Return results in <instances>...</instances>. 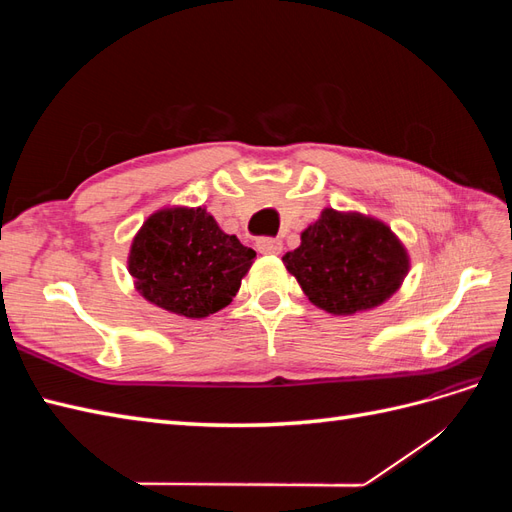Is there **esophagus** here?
Segmentation results:
<instances>
[{
	"mask_svg": "<svg viewBox=\"0 0 512 512\" xmlns=\"http://www.w3.org/2000/svg\"><path fill=\"white\" fill-rule=\"evenodd\" d=\"M256 250L260 254H280L284 250V245L280 239H271V237H262L256 241Z\"/></svg>",
	"mask_w": 512,
	"mask_h": 512,
	"instance_id": "1",
	"label": "esophagus"
}]
</instances>
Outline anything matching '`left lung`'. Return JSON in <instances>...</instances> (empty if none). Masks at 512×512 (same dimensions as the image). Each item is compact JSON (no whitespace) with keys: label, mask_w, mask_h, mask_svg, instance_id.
<instances>
[{"label":"left lung","mask_w":512,"mask_h":512,"mask_svg":"<svg viewBox=\"0 0 512 512\" xmlns=\"http://www.w3.org/2000/svg\"><path fill=\"white\" fill-rule=\"evenodd\" d=\"M284 265L316 307L352 316L393 297L410 271V254L382 220L324 207Z\"/></svg>","instance_id":"1"}]
</instances>
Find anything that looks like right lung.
Here are the masks:
<instances>
[{"instance_id":"1","label":"right lung","mask_w":512,"mask_h":512,"mask_svg":"<svg viewBox=\"0 0 512 512\" xmlns=\"http://www.w3.org/2000/svg\"><path fill=\"white\" fill-rule=\"evenodd\" d=\"M256 252L226 235L207 207H162L138 228L128 273L141 297L170 314L207 318L230 305Z\"/></svg>"}]
</instances>
